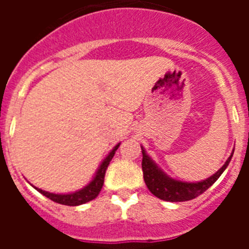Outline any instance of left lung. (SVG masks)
I'll use <instances>...</instances> for the list:
<instances>
[{
    "mask_svg": "<svg viewBox=\"0 0 249 249\" xmlns=\"http://www.w3.org/2000/svg\"><path fill=\"white\" fill-rule=\"evenodd\" d=\"M141 148H142V155H143L142 171H143V178L144 182H146V186L148 187V190L151 191L152 195H155L157 198L163 199V201L167 202L191 201V199L202 195L204 191L208 190L221 177L222 173L224 172V169L227 168L228 164H230L233 153H234V151H232V153L227 158V160L224 162L223 166L211 177L198 182H186L169 177L163 169L160 168L155 160L147 155L146 149L142 146H141Z\"/></svg>",
    "mask_w": 249,
    "mask_h": 249,
    "instance_id": "1",
    "label": "left lung"
}]
</instances>
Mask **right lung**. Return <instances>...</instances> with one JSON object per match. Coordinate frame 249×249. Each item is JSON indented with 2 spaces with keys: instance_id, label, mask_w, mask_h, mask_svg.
I'll use <instances>...</instances> for the list:
<instances>
[{
  "instance_id": "obj_1",
  "label": "right lung",
  "mask_w": 249,
  "mask_h": 249,
  "mask_svg": "<svg viewBox=\"0 0 249 249\" xmlns=\"http://www.w3.org/2000/svg\"><path fill=\"white\" fill-rule=\"evenodd\" d=\"M120 144L121 143L116 144V146L109 151L108 155L103 158L91 181L86 184L85 187H82L81 190L70 193H51L47 192V191L41 190V188H37V187L32 186V184H31V186L34 187L35 190L38 191L41 195H43L45 197L50 198L51 201L56 202V203L65 204V206H80V204L87 203V202L92 201V199H94L98 195H100L101 190H102L103 182H105L106 169L108 167L109 162H111V160L113 158L114 153H116V151L118 149Z\"/></svg>"
}]
</instances>
